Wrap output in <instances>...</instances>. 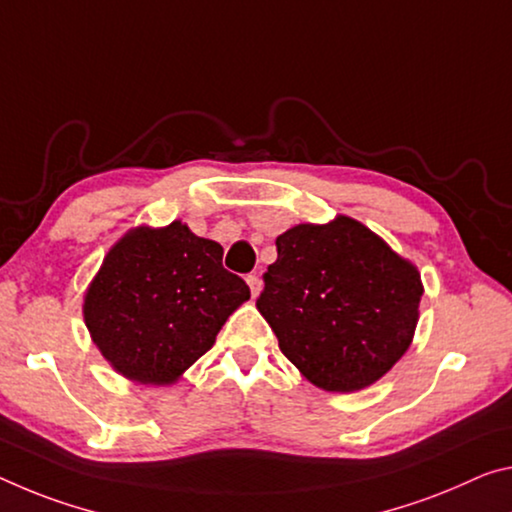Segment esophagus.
Returning a JSON list of instances; mask_svg holds the SVG:
<instances>
[{"mask_svg":"<svg viewBox=\"0 0 512 512\" xmlns=\"http://www.w3.org/2000/svg\"><path fill=\"white\" fill-rule=\"evenodd\" d=\"M246 282H248V287H250V294H253V296H257L259 291H262V278H259L257 273H250L248 278H246Z\"/></svg>","mask_w":512,"mask_h":512,"instance_id":"1","label":"esophagus"}]
</instances>
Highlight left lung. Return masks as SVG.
<instances>
[{"instance_id": "1", "label": "left lung", "mask_w": 512, "mask_h": 512, "mask_svg": "<svg viewBox=\"0 0 512 512\" xmlns=\"http://www.w3.org/2000/svg\"><path fill=\"white\" fill-rule=\"evenodd\" d=\"M257 310L287 360L326 392H358L408 351L424 294L417 266L367 225L337 216L275 239Z\"/></svg>"}]
</instances>
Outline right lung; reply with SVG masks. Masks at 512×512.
I'll return each mask as SVG.
<instances>
[{"mask_svg":"<svg viewBox=\"0 0 512 512\" xmlns=\"http://www.w3.org/2000/svg\"><path fill=\"white\" fill-rule=\"evenodd\" d=\"M250 289L223 269V248L182 221L134 227L84 296V321L113 369L143 385L175 383L214 346Z\"/></svg>","mask_w":512,"mask_h":512,"instance_id":"add662e5","label":"right lung"}]
</instances>
